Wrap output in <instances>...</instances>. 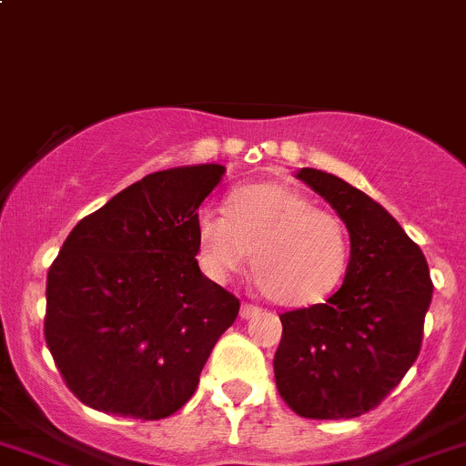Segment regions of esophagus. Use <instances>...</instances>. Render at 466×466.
<instances>
[{
  "label": "esophagus",
  "instance_id": "obj_1",
  "mask_svg": "<svg viewBox=\"0 0 466 466\" xmlns=\"http://www.w3.org/2000/svg\"><path fill=\"white\" fill-rule=\"evenodd\" d=\"M259 307H255V305H248V302H243L241 305V311H238V316H241L243 320H248V319H255L257 314H259Z\"/></svg>",
  "mask_w": 466,
  "mask_h": 466
}]
</instances>
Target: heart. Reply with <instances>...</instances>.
<instances>
[{
	"label": "heart",
	"mask_w": 466,
	"mask_h": 466,
	"mask_svg": "<svg viewBox=\"0 0 466 466\" xmlns=\"http://www.w3.org/2000/svg\"><path fill=\"white\" fill-rule=\"evenodd\" d=\"M225 211L196 216L198 264L214 282L241 273L255 255L252 278L268 300L311 307L328 300L346 278V225L291 184H248L229 193Z\"/></svg>",
	"instance_id": "1"
}]
</instances>
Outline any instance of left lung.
<instances>
[{
    "mask_svg": "<svg viewBox=\"0 0 466 466\" xmlns=\"http://www.w3.org/2000/svg\"><path fill=\"white\" fill-rule=\"evenodd\" d=\"M296 177L346 223L350 259L328 302L279 316L275 382L300 417L353 419L376 408L417 360L431 270L421 248L367 193L316 168Z\"/></svg>",
    "mask_w": 466,
    "mask_h": 466,
    "instance_id": "1",
    "label": "left lung"
}]
</instances>
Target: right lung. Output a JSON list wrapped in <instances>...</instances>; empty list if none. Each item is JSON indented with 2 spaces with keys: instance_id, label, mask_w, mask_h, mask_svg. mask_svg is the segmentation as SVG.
<instances>
[{
  "instance_id": "add662e5",
  "label": "right lung",
  "mask_w": 466,
  "mask_h": 466,
  "mask_svg": "<svg viewBox=\"0 0 466 466\" xmlns=\"http://www.w3.org/2000/svg\"><path fill=\"white\" fill-rule=\"evenodd\" d=\"M220 164L159 170L67 234L47 273L45 341L88 408L155 421L196 391L238 300L198 266V207Z\"/></svg>"
}]
</instances>
